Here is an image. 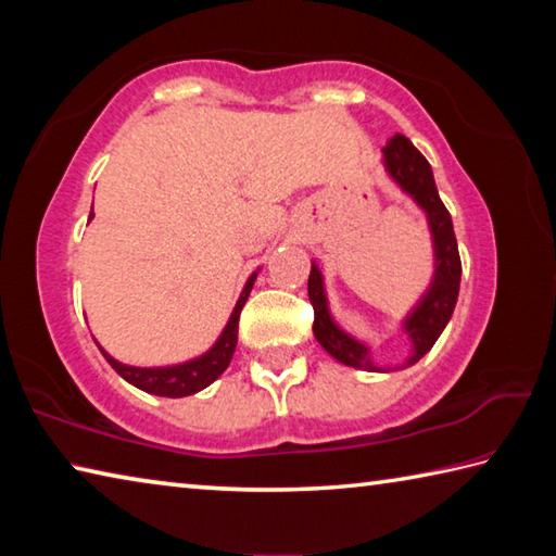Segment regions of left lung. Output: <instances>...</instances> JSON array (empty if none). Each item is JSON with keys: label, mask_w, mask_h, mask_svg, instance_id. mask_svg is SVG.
Segmentation results:
<instances>
[{"label": "left lung", "mask_w": 556, "mask_h": 556, "mask_svg": "<svg viewBox=\"0 0 556 556\" xmlns=\"http://www.w3.org/2000/svg\"><path fill=\"white\" fill-rule=\"evenodd\" d=\"M384 172L397 184L409 199L427 213L431 242H434V277H431L429 289L421 294L417 306L412 308L407 318L402 321V331L409 336L412 355L397 368H409L425 357L437 338L444 331L451 314H454L458 285H460V257L454 235V223L446 205L441 203L434 174L431 166L417 147H414L404 135H394L382 149ZM308 301L314 306V336L324 345L328 355H333L338 363L351 365L357 370L368 372H390L394 368H380L372 361V351L363 341H357L351 333H345L341 326L333 321L331 308H328L326 287L321 269L312 262V275H308Z\"/></svg>", "instance_id": "left-lung-1"}]
</instances>
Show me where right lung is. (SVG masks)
I'll return each instance as SVG.
<instances>
[{
    "instance_id": "obj_1",
    "label": "right lung",
    "mask_w": 556,
    "mask_h": 556,
    "mask_svg": "<svg viewBox=\"0 0 556 556\" xmlns=\"http://www.w3.org/2000/svg\"><path fill=\"white\" fill-rule=\"evenodd\" d=\"M92 218V213H90ZM257 271H252V277L244 285L242 294L235 304L232 314L225 324L223 333L218 336V341L213 343L203 355L193 357V361L178 363V365H164V368H137V365H125L105 353V348H100V353L105 355V361L115 368L119 378H125L129 384L144 390L149 394H159V397H188V394L201 392L203 388H208L211 382H215L228 368L235 353V345H238V321H240V312L248 301L252 285H255Z\"/></svg>"
}]
</instances>
